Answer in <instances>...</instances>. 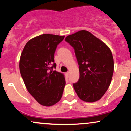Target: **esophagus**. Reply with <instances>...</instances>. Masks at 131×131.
Listing matches in <instances>:
<instances>
[{
  "label": "esophagus",
  "mask_w": 131,
  "mask_h": 131,
  "mask_svg": "<svg viewBox=\"0 0 131 131\" xmlns=\"http://www.w3.org/2000/svg\"><path fill=\"white\" fill-rule=\"evenodd\" d=\"M65 76H66V77H67V78H68V76H69V73H68V72H67V73H65Z\"/></svg>",
  "instance_id": "obj_1"
}]
</instances>
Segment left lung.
<instances>
[{
	"label": "left lung",
	"mask_w": 131,
	"mask_h": 131,
	"mask_svg": "<svg viewBox=\"0 0 131 131\" xmlns=\"http://www.w3.org/2000/svg\"><path fill=\"white\" fill-rule=\"evenodd\" d=\"M73 47L79 78L73 87L78 97L87 102L97 101L108 89L114 70L113 58L108 47L84 30L66 37Z\"/></svg>",
	"instance_id": "8db88e82"
}]
</instances>
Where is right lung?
I'll return each mask as SVG.
<instances>
[{
    "label": "right lung",
    "instance_id": "right-lung-1",
    "mask_svg": "<svg viewBox=\"0 0 131 131\" xmlns=\"http://www.w3.org/2000/svg\"><path fill=\"white\" fill-rule=\"evenodd\" d=\"M64 38L42 34L28 41L21 55L19 70L24 83L30 94L43 106L53 105L62 97L65 79L53 68L57 47Z\"/></svg>",
    "mask_w": 131,
    "mask_h": 131
}]
</instances>
